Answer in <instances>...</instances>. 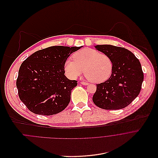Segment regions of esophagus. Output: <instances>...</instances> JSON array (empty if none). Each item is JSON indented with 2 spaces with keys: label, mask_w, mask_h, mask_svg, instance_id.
<instances>
[{
  "label": "esophagus",
  "mask_w": 158,
  "mask_h": 158,
  "mask_svg": "<svg viewBox=\"0 0 158 158\" xmlns=\"http://www.w3.org/2000/svg\"><path fill=\"white\" fill-rule=\"evenodd\" d=\"M80 83H81V85H85V86H86V85H88V83H86V82H83V81H82V82H80Z\"/></svg>",
  "instance_id": "esophagus-1"
}]
</instances>
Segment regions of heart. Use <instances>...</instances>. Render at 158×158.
<instances>
[{"label":"heart","mask_w":158,"mask_h":158,"mask_svg":"<svg viewBox=\"0 0 158 158\" xmlns=\"http://www.w3.org/2000/svg\"><path fill=\"white\" fill-rule=\"evenodd\" d=\"M74 61L66 60L64 70L67 75L76 79L83 72L86 78L93 83L106 81L113 71V62L106 54L89 48H83L73 55Z\"/></svg>","instance_id":"heart-1"}]
</instances>
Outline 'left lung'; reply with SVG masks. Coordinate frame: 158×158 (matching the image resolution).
<instances>
[{"instance_id": "obj_1", "label": "left lung", "mask_w": 158, "mask_h": 158, "mask_svg": "<svg viewBox=\"0 0 158 158\" xmlns=\"http://www.w3.org/2000/svg\"><path fill=\"white\" fill-rule=\"evenodd\" d=\"M95 48L108 55L113 62L111 77L97 85L93 102L104 110L127 107L141 91L144 75L139 60L128 50L111 45H98Z\"/></svg>"}]
</instances>
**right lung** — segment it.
<instances>
[{
  "label": "right lung",
  "mask_w": 158,
  "mask_h": 158,
  "mask_svg": "<svg viewBox=\"0 0 158 158\" xmlns=\"http://www.w3.org/2000/svg\"><path fill=\"white\" fill-rule=\"evenodd\" d=\"M82 47H50L35 52L22 63L16 85L20 100L30 111L48 116L68 106L77 81L66 77L64 65Z\"/></svg>",
  "instance_id": "1"
}]
</instances>
